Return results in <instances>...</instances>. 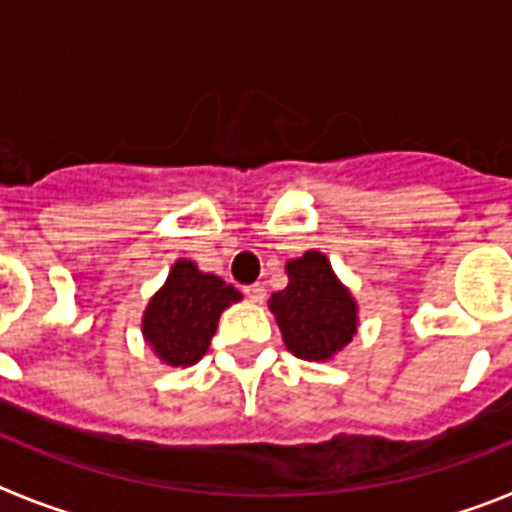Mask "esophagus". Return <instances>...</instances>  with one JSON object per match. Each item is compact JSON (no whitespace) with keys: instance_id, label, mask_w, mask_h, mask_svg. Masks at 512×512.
Listing matches in <instances>:
<instances>
[{"instance_id":"34e87169","label":"esophagus","mask_w":512,"mask_h":512,"mask_svg":"<svg viewBox=\"0 0 512 512\" xmlns=\"http://www.w3.org/2000/svg\"><path fill=\"white\" fill-rule=\"evenodd\" d=\"M243 292H246V297L251 302H261L266 297V289H264V284H246V287H243Z\"/></svg>"}]
</instances>
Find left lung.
<instances>
[{
  "label": "left lung",
  "mask_w": 512,
  "mask_h": 512,
  "mask_svg": "<svg viewBox=\"0 0 512 512\" xmlns=\"http://www.w3.org/2000/svg\"><path fill=\"white\" fill-rule=\"evenodd\" d=\"M287 274V287L269 300L284 343L297 359H330L356 333L354 297L318 251H307L300 259L289 261Z\"/></svg>",
  "instance_id": "obj_1"
}]
</instances>
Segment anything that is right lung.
Segmentation results:
<instances>
[{"label":"right lung","mask_w":512,"mask_h":512,"mask_svg":"<svg viewBox=\"0 0 512 512\" xmlns=\"http://www.w3.org/2000/svg\"><path fill=\"white\" fill-rule=\"evenodd\" d=\"M241 300L233 284L179 259L143 315V336L161 361L192 366L205 356L220 312Z\"/></svg>","instance_id":"right-lung-1"}]
</instances>
